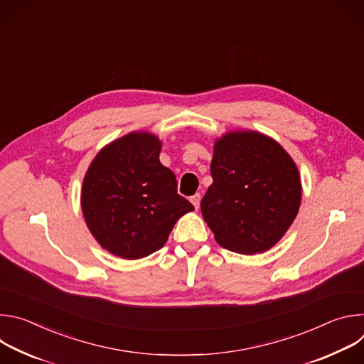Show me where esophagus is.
<instances>
[{"label": "esophagus", "instance_id": "34e87169", "mask_svg": "<svg viewBox=\"0 0 364 364\" xmlns=\"http://www.w3.org/2000/svg\"><path fill=\"white\" fill-rule=\"evenodd\" d=\"M200 200H201V196H200L198 193H196L194 196H191V197H190V201H191V203H193V205L196 207V210H197L198 207H200Z\"/></svg>", "mask_w": 364, "mask_h": 364}]
</instances>
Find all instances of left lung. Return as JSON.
Returning <instances> with one entry per match:
<instances>
[{"label": "left lung", "instance_id": "left-lung-1", "mask_svg": "<svg viewBox=\"0 0 364 364\" xmlns=\"http://www.w3.org/2000/svg\"><path fill=\"white\" fill-rule=\"evenodd\" d=\"M213 184L201 215L216 242L232 252L269 250L295 220L302 197L298 167L274 138L249 129L216 138Z\"/></svg>", "mask_w": 364, "mask_h": 364}]
</instances>
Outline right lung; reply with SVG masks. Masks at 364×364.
Returning <instances> with one entry per match:
<instances>
[{
	"label": "right lung",
	"mask_w": 364,
	"mask_h": 364,
	"mask_svg": "<svg viewBox=\"0 0 364 364\" xmlns=\"http://www.w3.org/2000/svg\"><path fill=\"white\" fill-rule=\"evenodd\" d=\"M163 142L148 131L103 146L82 184L80 204L96 242L122 259L161 249L176 222L194 207L177 194L174 173L160 163Z\"/></svg>",
	"instance_id": "obj_1"
}]
</instances>
